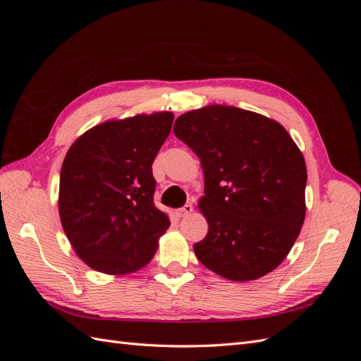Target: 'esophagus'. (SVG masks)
<instances>
[{
    "label": "esophagus",
    "instance_id": "esophagus-1",
    "mask_svg": "<svg viewBox=\"0 0 361 361\" xmlns=\"http://www.w3.org/2000/svg\"><path fill=\"white\" fill-rule=\"evenodd\" d=\"M191 212H192V204H191V203H187L185 206L179 207V209H176V215H178L179 218L187 216V215H190Z\"/></svg>",
    "mask_w": 361,
    "mask_h": 361
}]
</instances>
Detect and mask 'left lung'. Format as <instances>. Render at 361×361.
<instances>
[{"label":"left lung","mask_w":361,"mask_h":361,"mask_svg":"<svg viewBox=\"0 0 361 361\" xmlns=\"http://www.w3.org/2000/svg\"><path fill=\"white\" fill-rule=\"evenodd\" d=\"M174 135L202 162L199 202L207 235L194 244L202 264L233 281L277 268L305 215L307 169L280 123L236 106L209 105L179 116Z\"/></svg>","instance_id":"1"}]
</instances>
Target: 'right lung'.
Listing matches in <instances>:
<instances>
[{
  "instance_id": "add662e5",
  "label": "right lung",
  "mask_w": 361,
  "mask_h": 361,
  "mask_svg": "<svg viewBox=\"0 0 361 361\" xmlns=\"http://www.w3.org/2000/svg\"><path fill=\"white\" fill-rule=\"evenodd\" d=\"M173 114H138L87 130L71 146L60 173V220L75 253L105 274L146 267L170 226L154 203L152 164Z\"/></svg>"
}]
</instances>
